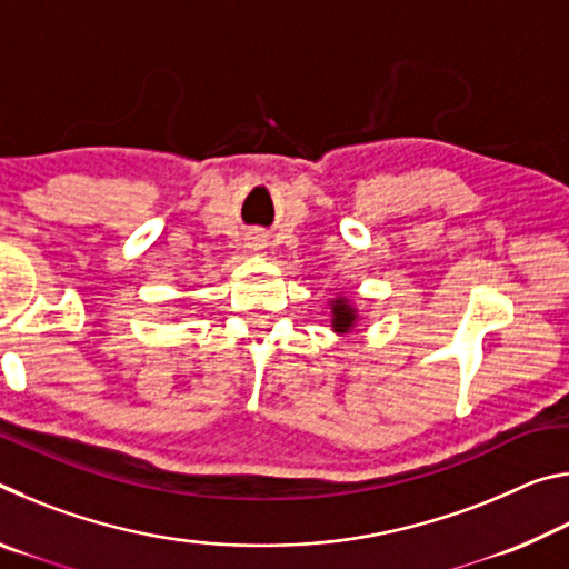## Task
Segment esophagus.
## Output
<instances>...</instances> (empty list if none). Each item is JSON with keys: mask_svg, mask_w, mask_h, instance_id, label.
Here are the masks:
<instances>
[{"mask_svg": "<svg viewBox=\"0 0 569 569\" xmlns=\"http://www.w3.org/2000/svg\"><path fill=\"white\" fill-rule=\"evenodd\" d=\"M250 248H253V250L261 248V238H253V240H250Z\"/></svg>", "mask_w": 569, "mask_h": 569, "instance_id": "1", "label": "esophagus"}]
</instances>
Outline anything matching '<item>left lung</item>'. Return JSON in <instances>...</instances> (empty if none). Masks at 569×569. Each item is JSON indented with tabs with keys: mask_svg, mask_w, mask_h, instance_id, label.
Wrapping results in <instances>:
<instances>
[{
	"mask_svg": "<svg viewBox=\"0 0 569 569\" xmlns=\"http://www.w3.org/2000/svg\"><path fill=\"white\" fill-rule=\"evenodd\" d=\"M329 308H331V331L339 336H349L356 326H359V308L346 296H333L329 298Z\"/></svg>",
	"mask_w": 569,
	"mask_h": 569,
	"instance_id": "1",
	"label": "left lung"
}]
</instances>
